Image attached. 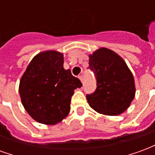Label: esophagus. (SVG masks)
Instances as JSON below:
<instances>
[{
  "mask_svg": "<svg viewBox=\"0 0 155 155\" xmlns=\"http://www.w3.org/2000/svg\"><path fill=\"white\" fill-rule=\"evenodd\" d=\"M79 79H80L81 82L83 83V81H84V79H83V75H80V76H79Z\"/></svg>",
  "mask_w": 155,
  "mask_h": 155,
  "instance_id": "esophagus-1",
  "label": "esophagus"
}]
</instances>
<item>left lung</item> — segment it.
I'll return each mask as SVG.
<instances>
[{
    "instance_id": "1",
    "label": "left lung",
    "mask_w": 155,
    "mask_h": 155,
    "mask_svg": "<svg viewBox=\"0 0 155 155\" xmlns=\"http://www.w3.org/2000/svg\"><path fill=\"white\" fill-rule=\"evenodd\" d=\"M89 57V68L97 82L95 91L86 95L90 106L105 115L122 114L135 95L134 79L128 65L107 48L99 49Z\"/></svg>"
}]
</instances>
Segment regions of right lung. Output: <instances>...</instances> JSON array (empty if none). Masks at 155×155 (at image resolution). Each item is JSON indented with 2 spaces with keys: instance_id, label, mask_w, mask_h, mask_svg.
I'll return each instance as SVG.
<instances>
[{
  "instance_id": "1",
  "label": "right lung",
  "mask_w": 155,
  "mask_h": 155,
  "mask_svg": "<svg viewBox=\"0 0 155 155\" xmlns=\"http://www.w3.org/2000/svg\"><path fill=\"white\" fill-rule=\"evenodd\" d=\"M63 64L62 53L43 51L32 59L21 79L22 104L39 123L53 125L64 120L71 110L74 91L82 86Z\"/></svg>"
}]
</instances>
